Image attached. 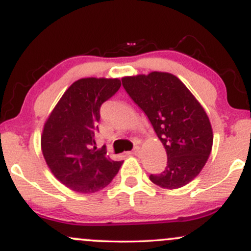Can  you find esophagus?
<instances>
[{"label":"esophagus","mask_w":251,"mask_h":251,"mask_svg":"<svg viewBox=\"0 0 251 251\" xmlns=\"http://www.w3.org/2000/svg\"><path fill=\"white\" fill-rule=\"evenodd\" d=\"M139 153V146H137V148H134L133 151L128 152V154H138Z\"/></svg>","instance_id":"34e87169"}]
</instances>
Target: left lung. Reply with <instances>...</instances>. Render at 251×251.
<instances>
[{
    "label": "left lung",
    "instance_id": "1",
    "mask_svg": "<svg viewBox=\"0 0 251 251\" xmlns=\"http://www.w3.org/2000/svg\"><path fill=\"white\" fill-rule=\"evenodd\" d=\"M131 99L143 109L168 154L163 172L150 180L178 189L197 177L211 153L214 134L208 114L174 74L151 72L122 79Z\"/></svg>",
    "mask_w": 251,
    "mask_h": 251
}]
</instances>
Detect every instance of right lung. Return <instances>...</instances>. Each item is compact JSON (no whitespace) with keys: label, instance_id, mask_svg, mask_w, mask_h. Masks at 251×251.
Returning a JSON list of instances; mask_svg holds the SVG:
<instances>
[{"label":"right lung","instance_id":"obj_1","mask_svg":"<svg viewBox=\"0 0 251 251\" xmlns=\"http://www.w3.org/2000/svg\"><path fill=\"white\" fill-rule=\"evenodd\" d=\"M122 86L119 79L83 77L63 93L46 120L41 149L48 168L63 185L80 194H94L111 183L123 162L97 150L100 107Z\"/></svg>","mask_w":251,"mask_h":251}]
</instances>
